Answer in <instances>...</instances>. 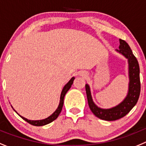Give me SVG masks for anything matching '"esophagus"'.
<instances>
[{
	"mask_svg": "<svg viewBox=\"0 0 146 146\" xmlns=\"http://www.w3.org/2000/svg\"><path fill=\"white\" fill-rule=\"evenodd\" d=\"M82 76H86V75H85V74H82Z\"/></svg>",
	"mask_w": 146,
	"mask_h": 146,
	"instance_id": "1",
	"label": "esophagus"
}]
</instances>
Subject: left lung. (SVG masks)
Instances as JSON below:
<instances>
[{"instance_id":"1","label":"left lung","mask_w":146,"mask_h":146,"mask_svg":"<svg viewBox=\"0 0 146 146\" xmlns=\"http://www.w3.org/2000/svg\"><path fill=\"white\" fill-rule=\"evenodd\" d=\"M120 45L117 52L128 59L129 62V92L127 98L120 104L111 109H102L98 108L92 101L91 92L88 84H86V92L88 104L92 112L99 119L105 121H115L124 117L136 105L140 94V67L138 62L132 53L130 47L125 40L119 39Z\"/></svg>"}]
</instances>
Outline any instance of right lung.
<instances>
[{
  "label": "right lung",
  "mask_w": 146,
  "mask_h": 146,
  "mask_svg": "<svg viewBox=\"0 0 146 146\" xmlns=\"http://www.w3.org/2000/svg\"><path fill=\"white\" fill-rule=\"evenodd\" d=\"M74 79H75V78L74 77H73V78H72L69 81V82H68L65 86H64L63 89H62V91L61 96H60V105H59V106H58V108H57V110L54 111V113H52L50 116H48V118H46V119H43V120H39V121L28 120V119H25V118H24V117H22V116H21V115H20V117L22 118V119H24L25 121H26L27 122H28L29 124H31V125L38 126V127H39V126L46 125V124H49V123H51V122L53 121L54 120H55V119L58 117L59 115H60V113H61L62 109V106H63L64 98H65V94L67 93V92H68V90L70 89V88L71 87V85L73 84Z\"/></svg>",
  "instance_id": "right-lung-1"
}]
</instances>
